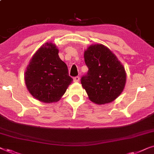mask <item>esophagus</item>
<instances>
[{"instance_id": "obj_1", "label": "esophagus", "mask_w": 154, "mask_h": 154, "mask_svg": "<svg viewBox=\"0 0 154 154\" xmlns=\"http://www.w3.org/2000/svg\"><path fill=\"white\" fill-rule=\"evenodd\" d=\"M80 81V78L79 76H75L73 78V81L74 82H79Z\"/></svg>"}]
</instances>
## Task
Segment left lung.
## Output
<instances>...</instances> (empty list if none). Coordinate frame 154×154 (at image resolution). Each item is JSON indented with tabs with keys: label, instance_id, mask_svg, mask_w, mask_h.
<instances>
[{
	"label": "left lung",
	"instance_id": "left-lung-1",
	"mask_svg": "<svg viewBox=\"0 0 154 154\" xmlns=\"http://www.w3.org/2000/svg\"><path fill=\"white\" fill-rule=\"evenodd\" d=\"M84 59L88 71L81 82L90 100L98 104L113 102L125 85L126 73L121 62L102 44L90 45Z\"/></svg>",
	"mask_w": 154,
	"mask_h": 154
}]
</instances>
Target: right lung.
Listing matches in <instances>:
<instances>
[{
    "label": "right lung",
    "mask_w": 154,
    "mask_h": 154,
    "mask_svg": "<svg viewBox=\"0 0 154 154\" xmlns=\"http://www.w3.org/2000/svg\"><path fill=\"white\" fill-rule=\"evenodd\" d=\"M58 53L54 44L45 43L33 56L25 72L27 89L41 102H57L73 81Z\"/></svg>",
    "instance_id": "obj_1"
}]
</instances>
